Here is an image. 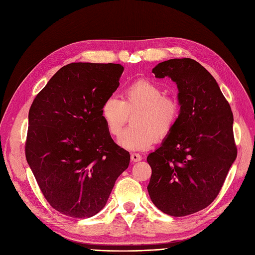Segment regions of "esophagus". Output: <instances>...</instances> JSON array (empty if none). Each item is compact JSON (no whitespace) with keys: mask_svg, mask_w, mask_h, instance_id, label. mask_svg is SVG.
I'll return each instance as SVG.
<instances>
[{"mask_svg":"<svg viewBox=\"0 0 255 255\" xmlns=\"http://www.w3.org/2000/svg\"><path fill=\"white\" fill-rule=\"evenodd\" d=\"M130 159H132V161H134V163H137V161L141 160V155L138 153H132L130 154Z\"/></svg>","mask_w":255,"mask_h":255,"instance_id":"1","label":"esophagus"}]
</instances>
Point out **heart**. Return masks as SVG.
<instances>
[{
    "instance_id": "obj_1",
    "label": "heart",
    "mask_w": 255,
    "mask_h": 255,
    "mask_svg": "<svg viewBox=\"0 0 255 255\" xmlns=\"http://www.w3.org/2000/svg\"><path fill=\"white\" fill-rule=\"evenodd\" d=\"M133 127L126 129L119 143L129 151H143L171 134L180 118L176 100L166 97L164 89L148 80H138L127 86L122 100L109 97L101 107V117L107 132L120 135L133 115Z\"/></svg>"
}]
</instances>
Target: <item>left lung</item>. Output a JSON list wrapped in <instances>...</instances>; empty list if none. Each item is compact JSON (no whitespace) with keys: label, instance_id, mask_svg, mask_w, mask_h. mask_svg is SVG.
I'll return each instance as SVG.
<instances>
[{"label":"left lung","instance_id":"left-lung-1","mask_svg":"<svg viewBox=\"0 0 255 255\" xmlns=\"http://www.w3.org/2000/svg\"><path fill=\"white\" fill-rule=\"evenodd\" d=\"M152 72L179 89L180 118L171 134L146 160L148 191L163 213L182 217L210 205L237 156L233 113L217 82L191 58L159 63Z\"/></svg>","mask_w":255,"mask_h":255}]
</instances>
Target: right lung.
<instances>
[{
    "mask_svg": "<svg viewBox=\"0 0 255 255\" xmlns=\"http://www.w3.org/2000/svg\"><path fill=\"white\" fill-rule=\"evenodd\" d=\"M123 70L119 64L64 66L29 109L26 160L47 201L69 217L98 214L128 167L129 153L115 143L101 117Z\"/></svg>",
    "mask_w": 255,
    "mask_h": 255,
    "instance_id": "obj_1",
    "label": "right lung"
}]
</instances>
